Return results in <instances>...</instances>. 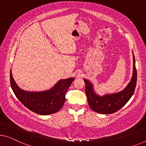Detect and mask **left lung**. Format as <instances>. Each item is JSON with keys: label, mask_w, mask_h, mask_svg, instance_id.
<instances>
[{"label": "left lung", "mask_w": 146, "mask_h": 146, "mask_svg": "<svg viewBox=\"0 0 146 146\" xmlns=\"http://www.w3.org/2000/svg\"><path fill=\"white\" fill-rule=\"evenodd\" d=\"M133 75L132 79L123 91L113 94L98 96L94 92L92 84L86 79L85 92L90 108L95 112L102 114H111L115 113L123 107L133 95L137 81V71L135 66V58L133 54Z\"/></svg>", "instance_id": "1"}]
</instances>
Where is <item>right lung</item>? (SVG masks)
Instances as JSON below:
<instances>
[{"label":"right lung","instance_id":"right-lung-1","mask_svg":"<svg viewBox=\"0 0 146 146\" xmlns=\"http://www.w3.org/2000/svg\"><path fill=\"white\" fill-rule=\"evenodd\" d=\"M74 78L60 80L53 88L40 92H25L17 86L10 73V82L17 98L26 108L39 115H46L58 111L66 101V94Z\"/></svg>","mask_w":146,"mask_h":146}]
</instances>
